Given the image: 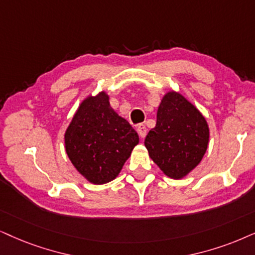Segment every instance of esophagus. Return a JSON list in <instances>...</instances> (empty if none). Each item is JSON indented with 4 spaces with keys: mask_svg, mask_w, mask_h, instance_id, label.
<instances>
[{
    "mask_svg": "<svg viewBox=\"0 0 255 255\" xmlns=\"http://www.w3.org/2000/svg\"><path fill=\"white\" fill-rule=\"evenodd\" d=\"M136 130H137V133H138V135H140L141 137H144L146 136V134H147V128H146V126H144L143 124H140V125H137L136 126Z\"/></svg>",
    "mask_w": 255,
    "mask_h": 255,
    "instance_id": "34e87169",
    "label": "esophagus"
}]
</instances>
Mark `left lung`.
I'll list each match as a JSON object with an SVG mask.
<instances>
[{
	"mask_svg": "<svg viewBox=\"0 0 255 255\" xmlns=\"http://www.w3.org/2000/svg\"><path fill=\"white\" fill-rule=\"evenodd\" d=\"M208 125L181 94L169 92L161 100L156 126L144 138L149 156L172 179H181L199 165L208 146Z\"/></svg>",
	"mask_w": 255,
	"mask_h": 255,
	"instance_id": "left-lung-1",
	"label": "left lung"
}]
</instances>
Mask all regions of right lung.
Returning a JSON list of instances; mask_svg holds the SVG:
<instances>
[{
    "instance_id": "obj_1",
    "label": "right lung",
    "mask_w": 255,
    "mask_h": 255,
    "mask_svg": "<svg viewBox=\"0 0 255 255\" xmlns=\"http://www.w3.org/2000/svg\"><path fill=\"white\" fill-rule=\"evenodd\" d=\"M64 143L74 167L89 182L102 185L119 175L138 135L102 92L82 102L67 128Z\"/></svg>"
}]
</instances>
